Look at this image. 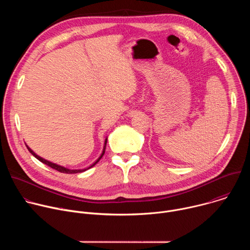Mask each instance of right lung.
I'll return each instance as SVG.
<instances>
[{"instance_id":"obj_1","label":"right lung","mask_w":250,"mask_h":250,"mask_svg":"<svg viewBox=\"0 0 250 250\" xmlns=\"http://www.w3.org/2000/svg\"><path fill=\"white\" fill-rule=\"evenodd\" d=\"M105 145H106V138H105V140H104V150H103V152H102V154H101V156L99 157V159L94 163V164H92L90 167H88V168H86V169H75V170H72V169H68V168H65V167H63V166H60V165H57V164H55V163H52V162H50V161H47V160H45V159H43V158H42L41 156H39L38 154H35L27 146H26V147H27V149H28V151L35 157L37 159H39L41 162H42V163H44V164H46L47 166H49V167H51V168H53V169H55V170H57V171H59V172H61V173H66V174H74V173H80V172H84V171H86L87 169H90V168H92L93 166H95L99 161H100V159L103 157V155H104V149H105Z\"/></svg>"}]
</instances>
